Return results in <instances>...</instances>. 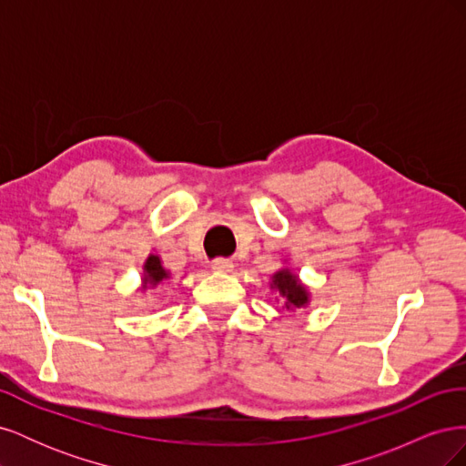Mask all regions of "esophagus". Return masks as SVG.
Here are the masks:
<instances>
[{"instance_id":"1","label":"esophagus","mask_w":466,"mask_h":466,"mask_svg":"<svg viewBox=\"0 0 466 466\" xmlns=\"http://www.w3.org/2000/svg\"><path fill=\"white\" fill-rule=\"evenodd\" d=\"M211 270L219 272V274H229V272H233V262L228 258H218L211 262Z\"/></svg>"}]
</instances>
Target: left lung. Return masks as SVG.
I'll return each mask as SVG.
<instances>
[{
  "label": "left lung",
  "instance_id": "obj_1",
  "mask_svg": "<svg viewBox=\"0 0 466 466\" xmlns=\"http://www.w3.org/2000/svg\"><path fill=\"white\" fill-rule=\"evenodd\" d=\"M270 291L278 295V301L284 303L286 311H298V309L311 305V291L289 266H281L278 272L272 274Z\"/></svg>",
  "mask_w": 466,
  "mask_h": 466
}]
</instances>
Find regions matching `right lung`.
Returning a JSON list of instances; mask_svg holds the SVG:
<instances>
[{
	"instance_id": "right-lung-1",
	"label": "right lung",
	"mask_w": 466,
	"mask_h": 466,
	"mask_svg": "<svg viewBox=\"0 0 466 466\" xmlns=\"http://www.w3.org/2000/svg\"><path fill=\"white\" fill-rule=\"evenodd\" d=\"M171 272L167 270V268L163 266V260L159 255H155V252H151V255L146 258L144 262V272H142V284H139V291H149V289H155L159 288L163 284H167V279H171Z\"/></svg>"
}]
</instances>
